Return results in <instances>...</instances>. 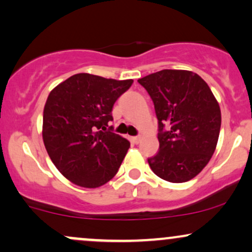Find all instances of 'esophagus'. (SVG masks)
I'll return each instance as SVG.
<instances>
[{
  "label": "esophagus",
  "instance_id": "34e87169",
  "mask_svg": "<svg viewBox=\"0 0 252 252\" xmlns=\"http://www.w3.org/2000/svg\"><path fill=\"white\" fill-rule=\"evenodd\" d=\"M131 141L134 142L135 144H138L139 141H141V136H135V137H131Z\"/></svg>",
  "mask_w": 252,
  "mask_h": 252
}]
</instances>
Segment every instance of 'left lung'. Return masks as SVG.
<instances>
[{
    "mask_svg": "<svg viewBox=\"0 0 252 252\" xmlns=\"http://www.w3.org/2000/svg\"><path fill=\"white\" fill-rule=\"evenodd\" d=\"M154 102L159 149L151 170L171 183L190 181L208 164L220 130V109L201 76L164 69L139 78Z\"/></svg>",
    "mask_w": 252,
    "mask_h": 252,
    "instance_id": "left-lung-1",
    "label": "left lung"
}]
</instances>
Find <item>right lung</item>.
I'll return each mask as SVG.
<instances>
[{
    "label": "right lung",
    "mask_w": 252,
    "mask_h": 252,
    "mask_svg": "<svg viewBox=\"0 0 252 252\" xmlns=\"http://www.w3.org/2000/svg\"><path fill=\"white\" fill-rule=\"evenodd\" d=\"M132 82L76 74L48 96L42 130L45 149L61 174L76 186L98 188L117 174L130 143L108 123L115 102Z\"/></svg>",
    "instance_id": "1"
}]
</instances>
